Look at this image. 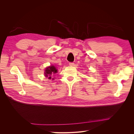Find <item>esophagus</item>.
Listing matches in <instances>:
<instances>
[{"label":"esophagus","mask_w":134,"mask_h":134,"mask_svg":"<svg viewBox=\"0 0 134 134\" xmlns=\"http://www.w3.org/2000/svg\"><path fill=\"white\" fill-rule=\"evenodd\" d=\"M69 64L70 66H73V65H74V63H69Z\"/></svg>","instance_id":"esophagus-1"}]
</instances>
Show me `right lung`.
Wrapping results in <instances>:
<instances>
[{
	"label": "right lung",
	"mask_w": 134,
	"mask_h": 134,
	"mask_svg": "<svg viewBox=\"0 0 134 134\" xmlns=\"http://www.w3.org/2000/svg\"><path fill=\"white\" fill-rule=\"evenodd\" d=\"M44 71H45V72H44L45 76L46 77H48V79H51V75L55 74V73H56V72H58V70L56 69V68L54 66L52 65L51 66L47 68ZM52 79H54L52 78Z\"/></svg>",
	"instance_id": "add662e5"
}]
</instances>
